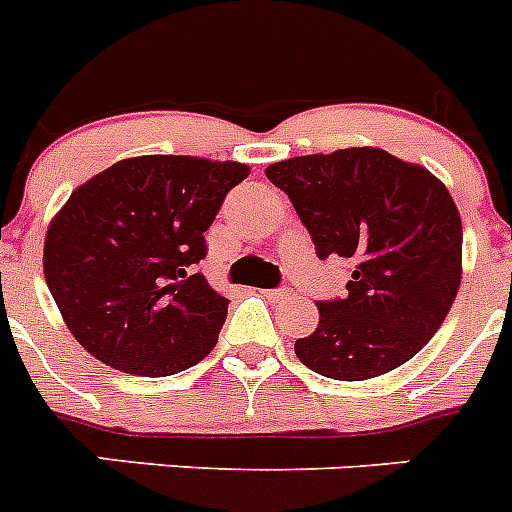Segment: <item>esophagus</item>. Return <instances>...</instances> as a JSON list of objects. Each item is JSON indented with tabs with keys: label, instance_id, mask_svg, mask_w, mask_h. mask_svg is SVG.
Listing matches in <instances>:
<instances>
[{
	"label": "esophagus",
	"instance_id": "obj_1",
	"mask_svg": "<svg viewBox=\"0 0 512 512\" xmlns=\"http://www.w3.org/2000/svg\"><path fill=\"white\" fill-rule=\"evenodd\" d=\"M262 296H265V299H270V301H286V299H291V291H288V288H265V291H260Z\"/></svg>",
	"mask_w": 512,
	"mask_h": 512
}]
</instances>
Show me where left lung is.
<instances>
[{"mask_svg": "<svg viewBox=\"0 0 512 512\" xmlns=\"http://www.w3.org/2000/svg\"><path fill=\"white\" fill-rule=\"evenodd\" d=\"M309 231L319 260L353 262L345 299L319 301V324L293 350L337 381L389 373L425 348L461 283V216L425 167L384 149H340L265 170Z\"/></svg>", "mask_w": 512, "mask_h": 512, "instance_id": "1", "label": "left lung"}]
</instances>
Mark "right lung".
<instances>
[{"label":"right lung","mask_w":512,"mask_h":512,"mask_svg":"<svg viewBox=\"0 0 512 512\" xmlns=\"http://www.w3.org/2000/svg\"><path fill=\"white\" fill-rule=\"evenodd\" d=\"M250 167L195 157L123 159L71 193L43 270L71 335L97 361L172 376L206 358L229 299L195 265L226 193Z\"/></svg>","instance_id":"add662e5"}]
</instances>
